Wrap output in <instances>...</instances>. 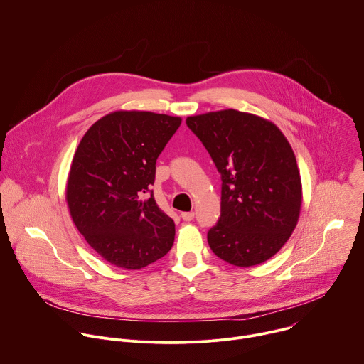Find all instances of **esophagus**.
<instances>
[{
  "label": "esophagus",
  "mask_w": 364,
  "mask_h": 364,
  "mask_svg": "<svg viewBox=\"0 0 364 364\" xmlns=\"http://www.w3.org/2000/svg\"><path fill=\"white\" fill-rule=\"evenodd\" d=\"M181 218H182L185 222H191V220H193L195 213H193V212H183V213H181Z\"/></svg>",
  "instance_id": "esophagus-1"
}]
</instances>
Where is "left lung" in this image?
<instances>
[{
	"mask_svg": "<svg viewBox=\"0 0 364 364\" xmlns=\"http://www.w3.org/2000/svg\"><path fill=\"white\" fill-rule=\"evenodd\" d=\"M222 179L220 218L208 232L212 252L249 267L274 256L294 230L301 182L293 149L270 121L236 109L188 117Z\"/></svg>",
	"mask_w": 364,
	"mask_h": 364,
	"instance_id": "obj_1",
	"label": "left lung"
}]
</instances>
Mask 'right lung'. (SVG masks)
Masks as SVG:
<instances>
[{
  "instance_id": "1",
  "label": "right lung",
  "mask_w": 364,
  "mask_h": 364,
  "mask_svg": "<svg viewBox=\"0 0 364 364\" xmlns=\"http://www.w3.org/2000/svg\"><path fill=\"white\" fill-rule=\"evenodd\" d=\"M182 119L146 111H117L82 136L67 182L71 218L88 245L117 267L142 269L164 257L173 220L152 192L156 159Z\"/></svg>"
}]
</instances>
